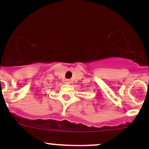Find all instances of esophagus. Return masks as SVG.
<instances>
[{"mask_svg":"<svg viewBox=\"0 0 149 149\" xmlns=\"http://www.w3.org/2000/svg\"><path fill=\"white\" fill-rule=\"evenodd\" d=\"M65 84H70V80H69V79H65Z\"/></svg>","mask_w":149,"mask_h":149,"instance_id":"obj_1","label":"esophagus"}]
</instances>
